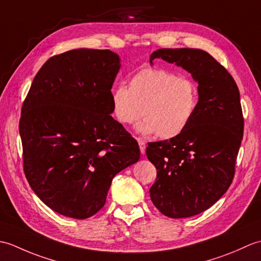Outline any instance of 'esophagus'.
<instances>
[{"instance_id":"obj_1","label":"esophagus","mask_w":261,"mask_h":261,"mask_svg":"<svg viewBox=\"0 0 261 261\" xmlns=\"http://www.w3.org/2000/svg\"><path fill=\"white\" fill-rule=\"evenodd\" d=\"M138 143H139V148L141 153H145L146 151V141L142 140L141 138H138Z\"/></svg>"}]
</instances>
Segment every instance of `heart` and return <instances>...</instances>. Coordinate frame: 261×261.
Wrapping results in <instances>:
<instances>
[{"mask_svg": "<svg viewBox=\"0 0 261 261\" xmlns=\"http://www.w3.org/2000/svg\"><path fill=\"white\" fill-rule=\"evenodd\" d=\"M196 83L162 67L141 68L130 77L129 88L116 86L112 95L115 119L138 125L142 134H157L160 139H173L184 132L198 107Z\"/></svg>", "mask_w": 261, "mask_h": 261, "instance_id": "heart-1", "label": "heart"}]
</instances>
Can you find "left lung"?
<instances>
[{"label": "left lung", "instance_id": "obj_1", "mask_svg": "<svg viewBox=\"0 0 261 261\" xmlns=\"http://www.w3.org/2000/svg\"><path fill=\"white\" fill-rule=\"evenodd\" d=\"M162 58L198 83V107L187 129L169 140L149 142L147 157L157 169L150 187L154 206L168 218H190L222 197L236 171L243 137L240 93L233 77L201 49H158Z\"/></svg>", "mask_w": 261, "mask_h": 261}]
</instances>
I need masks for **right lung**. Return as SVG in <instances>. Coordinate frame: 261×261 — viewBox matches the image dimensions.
I'll use <instances>...</instances> for the list:
<instances>
[{"instance_id":"1","label":"right lung","mask_w":261,"mask_h":261,"mask_svg":"<svg viewBox=\"0 0 261 261\" xmlns=\"http://www.w3.org/2000/svg\"><path fill=\"white\" fill-rule=\"evenodd\" d=\"M115 53L74 49L49 58L22 105L23 170L55 212L87 219L107 201L113 177L140 158L138 142L114 120Z\"/></svg>"}]
</instances>
